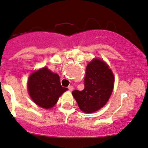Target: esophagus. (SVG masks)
<instances>
[{
	"mask_svg": "<svg viewBox=\"0 0 148 148\" xmlns=\"http://www.w3.org/2000/svg\"><path fill=\"white\" fill-rule=\"evenodd\" d=\"M68 88H69V90H70V91H72L73 89H74V86H69V87H68Z\"/></svg>",
	"mask_w": 148,
	"mask_h": 148,
	"instance_id": "1",
	"label": "esophagus"
}]
</instances>
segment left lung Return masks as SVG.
Masks as SVG:
<instances>
[{
  "label": "left lung",
  "instance_id": "left-lung-1",
  "mask_svg": "<svg viewBox=\"0 0 148 148\" xmlns=\"http://www.w3.org/2000/svg\"><path fill=\"white\" fill-rule=\"evenodd\" d=\"M114 85V74L108 66L100 60L94 59L86 67L85 88L73 90L72 95L82 111L95 112L107 103Z\"/></svg>",
  "mask_w": 148,
  "mask_h": 148
}]
</instances>
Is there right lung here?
I'll return each mask as SVG.
<instances>
[{
    "instance_id": "obj_1",
    "label": "right lung",
    "mask_w": 148,
    "mask_h": 148,
    "mask_svg": "<svg viewBox=\"0 0 148 148\" xmlns=\"http://www.w3.org/2000/svg\"><path fill=\"white\" fill-rule=\"evenodd\" d=\"M28 89L34 103L43 108H51L67 88L61 86L60 77L47 68L32 73L28 80Z\"/></svg>"
}]
</instances>
